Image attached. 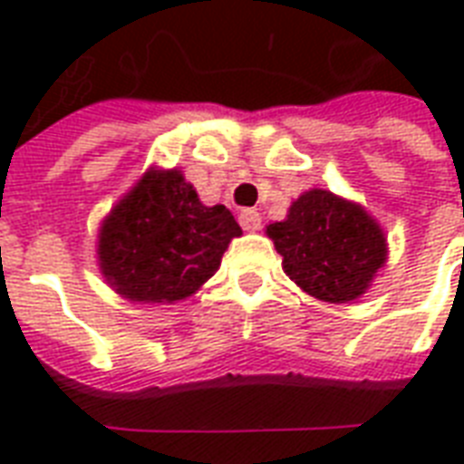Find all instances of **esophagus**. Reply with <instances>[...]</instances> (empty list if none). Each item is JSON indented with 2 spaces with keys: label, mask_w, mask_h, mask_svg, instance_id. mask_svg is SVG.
Instances as JSON below:
<instances>
[{
  "label": "esophagus",
  "mask_w": 464,
  "mask_h": 464,
  "mask_svg": "<svg viewBox=\"0 0 464 464\" xmlns=\"http://www.w3.org/2000/svg\"><path fill=\"white\" fill-rule=\"evenodd\" d=\"M238 221L240 226H243V231H260V226H262V217H260V211H255V209H243L238 214Z\"/></svg>",
  "instance_id": "esophagus-1"
}]
</instances>
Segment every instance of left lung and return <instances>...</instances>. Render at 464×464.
Listing matches in <instances>:
<instances>
[{
    "instance_id": "left-lung-1",
    "label": "left lung",
    "mask_w": 464,
    "mask_h": 464,
    "mask_svg": "<svg viewBox=\"0 0 464 464\" xmlns=\"http://www.w3.org/2000/svg\"><path fill=\"white\" fill-rule=\"evenodd\" d=\"M284 272L305 294L327 304H346L366 294L388 260L385 233L361 204L308 189L284 221L267 226Z\"/></svg>"
}]
</instances>
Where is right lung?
<instances>
[{
    "mask_svg": "<svg viewBox=\"0 0 464 464\" xmlns=\"http://www.w3.org/2000/svg\"><path fill=\"white\" fill-rule=\"evenodd\" d=\"M240 226L224 204L204 207L180 170H147L105 217L98 267L122 298L175 304L221 265Z\"/></svg>",
    "mask_w": 464,
    "mask_h": 464,
    "instance_id": "add662e5",
    "label": "right lung"
}]
</instances>
